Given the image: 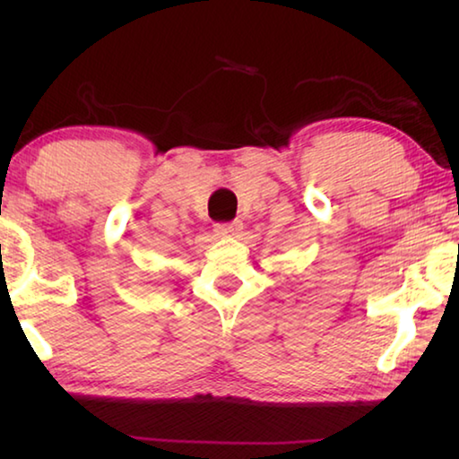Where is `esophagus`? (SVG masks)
<instances>
[{
	"mask_svg": "<svg viewBox=\"0 0 459 459\" xmlns=\"http://www.w3.org/2000/svg\"><path fill=\"white\" fill-rule=\"evenodd\" d=\"M240 230H243V222H240V221L214 224V232L219 237H238Z\"/></svg>",
	"mask_w": 459,
	"mask_h": 459,
	"instance_id": "esophagus-1",
	"label": "esophagus"
}]
</instances>
